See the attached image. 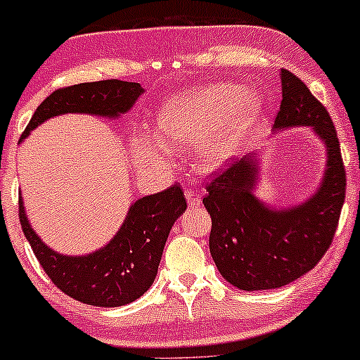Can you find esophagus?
<instances>
[{
	"instance_id": "1",
	"label": "esophagus",
	"mask_w": 360,
	"mask_h": 360,
	"mask_svg": "<svg viewBox=\"0 0 360 360\" xmlns=\"http://www.w3.org/2000/svg\"><path fill=\"white\" fill-rule=\"evenodd\" d=\"M186 200L190 207H200L202 205V197L195 191H186Z\"/></svg>"
}]
</instances>
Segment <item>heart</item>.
<instances>
[{
  "instance_id": "heart-1",
  "label": "heart",
  "mask_w": 360,
  "mask_h": 360,
  "mask_svg": "<svg viewBox=\"0 0 360 360\" xmlns=\"http://www.w3.org/2000/svg\"><path fill=\"white\" fill-rule=\"evenodd\" d=\"M263 99L230 83L195 86L172 96L157 112V139L139 137L134 155L141 165L163 163V147L184 148L198 141L193 157L203 170L226 165L259 120Z\"/></svg>"
}]
</instances>
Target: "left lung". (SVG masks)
Segmentation results:
<instances>
[{
	"label": "left lung",
	"instance_id": "1",
	"mask_svg": "<svg viewBox=\"0 0 360 360\" xmlns=\"http://www.w3.org/2000/svg\"><path fill=\"white\" fill-rule=\"evenodd\" d=\"M281 83L274 132L310 127L326 148V169L317 190L285 209L254 195L261 177L257 153L210 181L203 198L212 219L210 256L224 281L242 291L278 289L308 274L331 245L345 202L347 177L331 116L288 69H281Z\"/></svg>",
	"mask_w": 360,
	"mask_h": 360
}]
</instances>
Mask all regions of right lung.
Wrapping results in <instances>:
<instances>
[{
  "instance_id": "obj_1",
  "label": "right lung",
  "mask_w": 360,
  "mask_h": 360,
  "mask_svg": "<svg viewBox=\"0 0 360 360\" xmlns=\"http://www.w3.org/2000/svg\"><path fill=\"white\" fill-rule=\"evenodd\" d=\"M143 94L141 83L120 79L59 89L39 104L20 141L46 120L68 112L116 120L132 110ZM184 210L186 200L177 184L160 193L137 198L129 207L120 230L104 248L83 256H69L49 248L38 237L25 216L22 197L19 202L25 238L53 284L79 303L104 308L132 303L151 288L170 228Z\"/></svg>"
}]
</instances>
